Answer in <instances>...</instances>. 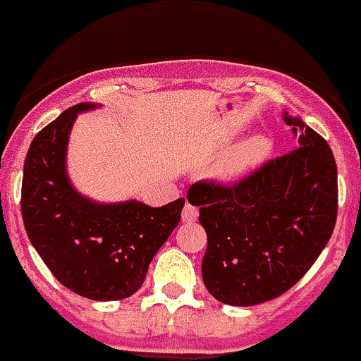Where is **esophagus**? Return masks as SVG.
<instances>
[{"label": "esophagus", "mask_w": 361, "mask_h": 361, "mask_svg": "<svg viewBox=\"0 0 361 361\" xmlns=\"http://www.w3.org/2000/svg\"><path fill=\"white\" fill-rule=\"evenodd\" d=\"M197 216H199L197 207H194V204H190V203L184 204V209H183V221H184V224H192V221L197 220Z\"/></svg>", "instance_id": "obj_1"}]
</instances>
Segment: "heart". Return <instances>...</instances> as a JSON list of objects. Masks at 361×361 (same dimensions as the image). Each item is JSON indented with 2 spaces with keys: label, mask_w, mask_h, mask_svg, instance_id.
Returning a JSON list of instances; mask_svg holds the SVG:
<instances>
[{
  "label": "heart",
  "mask_w": 361,
  "mask_h": 361,
  "mask_svg": "<svg viewBox=\"0 0 361 361\" xmlns=\"http://www.w3.org/2000/svg\"><path fill=\"white\" fill-rule=\"evenodd\" d=\"M270 152V141L262 135H252L246 137L218 160L216 164V175L220 178H235L247 169H252L261 164Z\"/></svg>",
  "instance_id": "b5f03b06"
}]
</instances>
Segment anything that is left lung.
I'll list each match as a JSON object with an SVG mask.
<instances>
[{
	"mask_svg": "<svg viewBox=\"0 0 361 361\" xmlns=\"http://www.w3.org/2000/svg\"><path fill=\"white\" fill-rule=\"evenodd\" d=\"M298 147L235 184L199 180L188 201L207 231L203 283L229 305L281 296L302 279L337 220V166L322 135L287 117Z\"/></svg>",
	"mask_w": 361,
	"mask_h": 361,
	"instance_id": "obj_1",
	"label": "left lung"
}]
</instances>
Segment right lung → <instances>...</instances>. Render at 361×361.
<instances>
[{"mask_svg":"<svg viewBox=\"0 0 361 361\" xmlns=\"http://www.w3.org/2000/svg\"><path fill=\"white\" fill-rule=\"evenodd\" d=\"M76 104L31 141L22 180V218L31 244L66 289L108 302L128 298L145 281L152 257L180 221L184 199L152 209L140 201L100 204L68 183L66 143Z\"/></svg>","mask_w":361,"mask_h":361,"instance_id":"right-lung-1","label":"right lung"}]
</instances>
